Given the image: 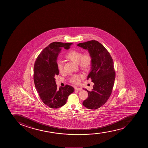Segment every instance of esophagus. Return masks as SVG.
<instances>
[{"instance_id": "1", "label": "esophagus", "mask_w": 148, "mask_h": 148, "mask_svg": "<svg viewBox=\"0 0 148 148\" xmlns=\"http://www.w3.org/2000/svg\"><path fill=\"white\" fill-rule=\"evenodd\" d=\"M75 90L76 91H80L82 90V88L80 87H75Z\"/></svg>"}]
</instances>
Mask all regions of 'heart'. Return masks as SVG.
<instances>
[{
  "label": "heart",
  "instance_id": "heart-1",
  "mask_svg": "<svg viewBox=\"0 0 148 148\" xmlns=\"http://www.w3.org/2000/svg\"><path fill=\"white\" fill-rule=\"evenodd\" d=\"M66 57L69 60L73 62L78 63L82 70L87 71L91 67L92 63V58L89 53H85L82 54V53L79 51L72 50L69 51L66 54ZM57 69L60 73L64 72V64L61 60H58L56 63ZM82 75H73L70 78V82L73 84H79L80 82V79L82 78Z\"/></svg>",
  "mask_w": 148,
  "mask_h": 148
}]
</instances>
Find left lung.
<instances>
[{"mask_svg":"<svg viewBox=\"0 0 148 148\" xmlns=\"http://www.w3.org/2000/svg\"><path fill=\"white\" fill-rule=\"evenodd\" d=\"M79 47L88 51L92 58L91 70L87 79L94 82L93 89L89 91L88 98L82 104L86 108L96 110L104 105L111 95L115 79L113 61L104 46L96 40L81 43Z\"/></svg>","mask_w":148,"mask_h":148,"instance_id":"left-lung-1","label":"left lung"}]
</instances>
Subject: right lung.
<instances>
[{"label":"right lung","mask_w":148,"mask_h":148,"mask_svg":"<svg viewBox=\"0 0 148 148\" xmlns=\"http://www.w3.org/2000/svg\"><path fill=\"white\" fill-rule=\"evenodd\" d=\"M73 43L53 42L41 51L34 66V81L40 97L51 108H57L66 104L69 95L74 91L73 87L66 85L57 89L55 76L59 74L57 57L63 48L68 50Z\"/></svg>","instance_id":"obj_1"}]
</instances>
